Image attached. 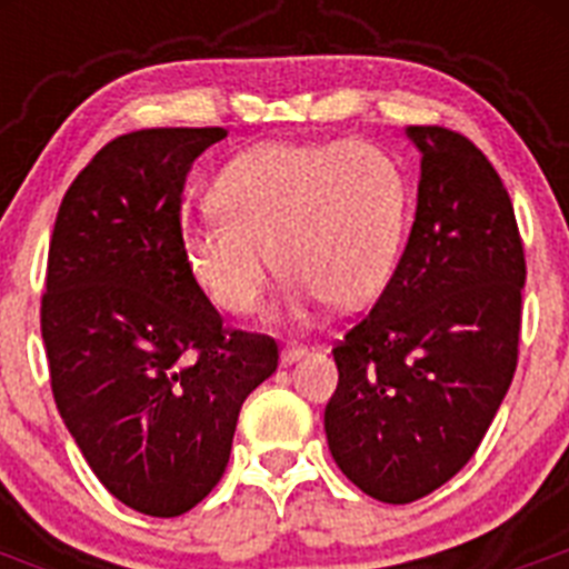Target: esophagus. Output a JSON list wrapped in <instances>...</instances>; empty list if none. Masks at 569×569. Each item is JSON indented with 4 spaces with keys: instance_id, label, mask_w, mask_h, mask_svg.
<instances>
[{
    "instance_id": "esophagus-1",
    "label": "esophagus",
    "mask_w": 569,
    "mask_h": 569,
    "mask_svg": "<svg viewBox=\"0 0 569 569\" xmlns=\"http://www.w3.org/2000/svg\"><path fill=\"white\" fill-rule=\"evenodd\" d=\"M308 356V347L301 345H288L284 350H281V365H293V361L305 359Z\"/></svg>"
}]
</instances>
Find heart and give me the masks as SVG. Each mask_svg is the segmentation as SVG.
<instances>
[{
  "label": "heart",
  "mask_w": 569,
  "mask_h": 569,
  "mask_svg": "<svg viewBox=\"0 0 569 569\" xmlns=\"http://www.w3.org/2000/svg\"><path fill=\"white\" fill-rule=\"evenodd\" d=\"M216 213L182 230V253L216 308H259L273 259L296 305L356 308L387 281L407 224V179L370 142H264L216 176Z\"/></svg>",
  "instance_id": "b5f03b06"
}]
</instances>
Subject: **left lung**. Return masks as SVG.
<instances>
[{"instance_id":"left-lung-1","label":"left lung","mask_w":569,"mask_h":569,"mask_svg":"<svg viewBox=\"0 0 569 569\" xmlns=\"http://www.w3.org/2000/svg\"><path fill=\"white\" fill-rule=\"evenodd\" d=\"M407 136L421 153L416 222L373 310L333 347L325 407L339 470L385 505L425 499L472 459L516 373L527 276L487 156L439 124Z\"/></svg>"}]
</instances>
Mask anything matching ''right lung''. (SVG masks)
<instances>
[{
    "instance_id": "right-lung-1",
    "label": "right lung",
    "mask_w": 569,
    "mask_h": 569,
    "mask_svg": "<svg viewBox=\"0 0 569 569\" xmlns=\"http://www.w3.org/2000/svg\"><path fill=\"white\" fill-rule=\"evenodd\" d=\"M224 128H150L104 144L50 236L42 339L59 416L122 505L173 519L219 485L270 336L222 328L182 253L190 164Z\"/></svg>"
}]
</instances>
